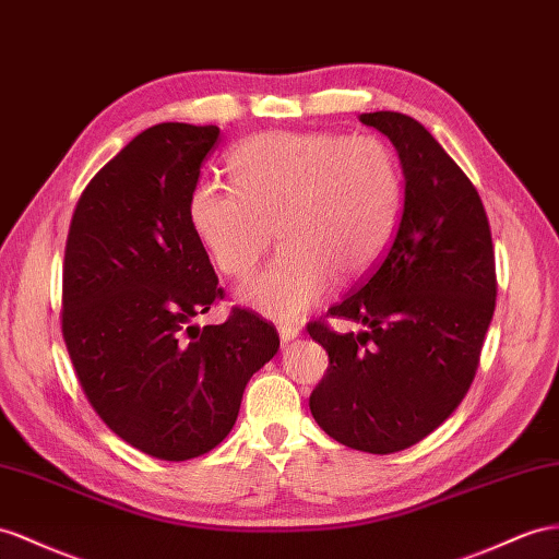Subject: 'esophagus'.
<instances>
[{"instance_id": "esophagus-1", "label": "esophagus", "mask_w": 559, "mask_h": 559, "mask_svg": "<svg viewBox=\"0 0 559 559\" xmlns=\"http://www.w3.org/2000/svg\"><path fill=\"white\" fill-rule=\"evenodd\" d=\"M278 335H281V340H283V342L295 340V337L299 335V323H297V321L281 323V325H278Z\"/></svg>"}]
</instances>
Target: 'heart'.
Returning <instances> with one entry per match:
<instances>
[{"label":"heart","mask_w":559,"mask_h":559,"mask_svg":"<svg viewBox=\"0 0 559 559\" xmlns=\"http://www.w3.org/2000/svg\"><path fill=\"white\" fill-rule=\"evenodd\" d=\"M231 186L200 183L189 212L228 278H246L276 238L278 254L242 285L240 302L290 321L347 285L390 248L404 171L388 141L337 132H266L228 155Z\"/></svg>","instance_id":"1"}]
</instances>
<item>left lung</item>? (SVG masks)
<instances>
[{"instance_id":"8db88e82","label":"left lung","mask_w":559,"mask_h":559,"mask_svg":"<svg viewBox=\"0 0 559 559\" xmlns=\"http://www.w3.org/2000/svg\"><path fill=\"white\" fill-rule=\"evenodd\" d=\"M404 167V210L390 248L325 311L366 325L337 333L311 321L328 370L309 396L328 437L366 453L425 439L463 402L496 309L491 226L475 183L425 127L404 112H364Z\"/></svg>"}]
</instances>
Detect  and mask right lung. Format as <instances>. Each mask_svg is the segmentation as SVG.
Masks as SVG:
<instances>
[{
  "label": "right lung",
  "instance_id": "right-lung-1",
  "mask_svg": "<svg viewBox=\"0 0 559 559\" xmlns=\"http://www.w3.org/2000/svg\"><path fill=\"white\" fill-rule=\"evenodd\" d=\"M219 127H148L96 171L70 222L61 331L80 388L112 432L191 461L231 432L246 384L278 352L274 323L224 299L189 203Z\"/></svg>",
  "mask_w": 559,
  "mask_h": 559
}]
</instances>
